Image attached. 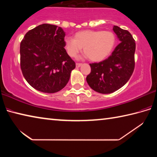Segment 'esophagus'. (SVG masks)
<instances>
[{
  "label": "esophagus",
  "instance_id": "obj_1",
  "mask_svg": "<svg viewBox=\"0 0 157 157\" xmlns=\"http://www.w3.org/2000/svg\"><path fill=\"white\" fill-rule=\"evenodd\" d=\"M82 63H76V67L78 68V67H80L82 66Z\"/></svg>",
  "mask_w": 157,
  "mask_h": 157
}]
</instances>
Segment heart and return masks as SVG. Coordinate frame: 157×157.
<instances>
[{
  "mask_svg": "<svg viewBox=\"0 0 157 157\" xmlns=\"http://www.w3.org/2000/svg\"><path fill=\"white\" fill-rule=\"evenodd\" d=\"M116 37L111 31L86 30L78 32L72 37L64 39V47L71 57H75L83 52L89 60L100 62L106 59L115 47Z\"/></svg>",
  "mask_w": 157,
  "mask_h": 157,
  "instance_id": "b5f03b06",
  "label": "heart"
}]
</instances>
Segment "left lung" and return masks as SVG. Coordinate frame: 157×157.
Masks as SVG:
<instances>
[{"mask_svg":"<svg viewBox=\"0 0 157 157\" xmlns=\"http://www.w3.org/2000/svg\"><path fill=\"white\" fill-rule=\"evenodd\" d=\"M113 30L121 43L107 59L90 63L91 73L86 77L90 87L100 94H111L121 89L131 78L135 67L136 43L131 33L116 25Z\"/></svg>","mask_w":157,"mask_h":157,"instance_id":"obj_1","label":"left lung"}]
</instances>
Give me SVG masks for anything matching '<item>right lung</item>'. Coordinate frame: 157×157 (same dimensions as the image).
Returning <instances> with one entry per match:
<instances>
[{
	"label": "right lung",
	"instance_id": "1",
	"mask_svg": "<svg viewBox=\"0 0 157 157\" xmlns=\"http://www.w3.org/2000/svg\"><path fill=\"white\" fill-rule=\"evenodd\" d=\"M65 35L62 28L48 23L25 34L20 44L21 69L34 89L52 94L67 84L75 63L64 48Z\"/></svg>",
	"mask_w": 157,
	"mask_h": 157
}]
</instances>
